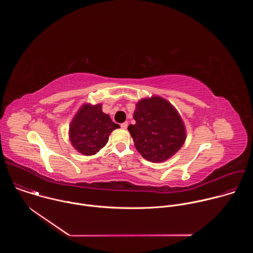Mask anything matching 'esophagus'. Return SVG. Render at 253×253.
Instances as JSON below:
<instances>
[{"mask_svg": "<svg viewBox=\"0 0 253 253\" xmlns=\"http://www.w3.org/2000/svg\"><path fill=\"white\" fill-rule=\"evenodd\" d=\"M127 127H128V123H127V122H124V123L121 124V128H122V129H126Z\"/></svg>", "mask_w": 253, "mask_h": 253, "instance_id": "esophagus-1", "label": "esophagus"}]
</instances>
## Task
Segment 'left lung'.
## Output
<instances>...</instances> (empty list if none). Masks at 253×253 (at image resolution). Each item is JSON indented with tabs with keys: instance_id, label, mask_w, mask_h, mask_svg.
Masks as SVG:
<instances>
[{
	"instance_id": "left-lung-1",
	"label": "left lung",
	"mask_w": 253,
	"mask_h": 253,
	"mask_svg": "<svg viewBox=\"0 0 253 253\" xmlns=\"http://www.w3.org/2000/svg\"><path fill=\"white\" fill-rule=\"evenodd\" d=\"M136 123L128 130L143 158L160 163L171 158L183 146L186 128L176 108L166 99L154 95L136 103Z\"/></svg>"
}]
</instances>
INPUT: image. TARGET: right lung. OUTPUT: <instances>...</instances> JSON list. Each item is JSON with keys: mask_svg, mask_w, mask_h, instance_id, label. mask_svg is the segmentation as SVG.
<instances>
[{"mask_svg": "<svg viewBox=\"0 0 253 253\" xmlns=\"http://www.w3.org/2000/svg\"><path fill=\"white\" fill-rule=\"evenodd\" d=\"M120 126L102 111V104H83L69 126V139L77 152L91 156L102 149Z\"/></svg>", "mask_w": 253, "mask_h": 253, "instance_id": "add662e5", "label": "right lung"}]
</instances>
